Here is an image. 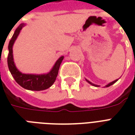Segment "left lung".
<instances>
[{
  "label": "left lung",
  "mask_w": 135,
  "mask_h": 135,
  "mask_svg": "<svg viewBox=\"0 0 135 135\" xmlns=\"http://www.w3.org/2000/svg\"><path fill=\"white\" fill-rule=\"evenodd\" d=\"M85 80H86V81L88 83H90V85H93V86H95V87H99V85H95V84H93V83H91L90 82V81H89L88 80H87V79H85ZM118 79H116V80H114V81H113V82H111V83H109V84L108 85H106V88H107V87H109V86H111V85H112L113 84H114V83H115V82H117L118 81Z\"/></svg>",
  "instance_id": "1"
}]
</instances>
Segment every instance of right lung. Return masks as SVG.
<instances>
[{
  "mask_svg": "<svg viewBox=\"0 0 135 135\" xmlns=\"http://www.w3.org/2000/svg\"><path fill=\"white\" fill-rule=\"evenodd\" d=\"M25 26V24H21L16 29L11 40L9 41L8 45L9 54L7 57V65L12 76H13L15 80L20 86L24 89L28 90H34V91H41L49 88L52 85L55 83L57 76L58 75L59 66L61 61L64 59V56H61L57 59L55 62V65L50 71L45 74H22L17 69L13 59L12 54V47L15 41L20 34L22 28Z\"/></svg>",
  "mask_w": 135,
  "mask_h": 135,
  "instance_id": "add662e5",
  "label": "right lung"
}]
</instances>
